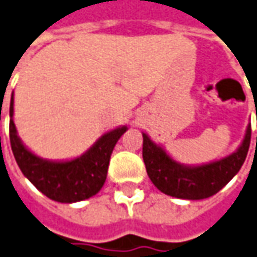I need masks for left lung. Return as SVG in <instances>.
Here are the masks:
<instances>
[{
	"label": "left lung",
	"mask_w": 257,
	"mask_h": 257,
	"mask_svg": "<svg viewBox=\"0 0 257 257\" xmlns=\"http://www.w3.org/2000/svg\"><path fill=\"white\" fill-rule=\"evenodd\" d=\"M250 135L249 125L242 146L228 158L198 167H186L172 160L143 134V162L149 179L162 193L184 200H202L216 194L239 172L249 151Z\"/></svg>",
	"instance_id": "1"
}]
</instances>
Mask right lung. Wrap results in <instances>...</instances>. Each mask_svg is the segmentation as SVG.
Listing matches in <instances>:
<instances>
[{
	"label": "right lung",
	"instance_id": "1",
	"mask_svg": "<svg viewBox=\"0 0 257 257\" xmlns=\"http://www.w3.org/2000/svg\"><path fill=\"white\" fill-rule=\"evenodd\" d=\"M10 141L21 172L41 193L57 202H77L98 193L104 186L109 158L115 143L123 135L126 126L114 129L101 136L97 143L81 158L70 162H48L26 149L17 135L14 115V97L10 106Z\"/></svg>",
	"mask_w": 257,
	"mask_h": 257
}]
</instances>
